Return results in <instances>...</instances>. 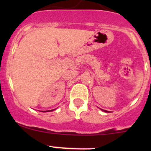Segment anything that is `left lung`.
Listing matches in <instances>:
<instances>
[{"label":"left lung","mask_w":151,"mask_h":151,"mask_svg":"<svg viewBox=\"0 0 151 151\" xmlns=\"http://www.w3.org/2000/svg\"><path fill=\"white\" fill-rule=\"evenodd\" d=\"M103 111H104V112H107V111H106V110H104V109H102Z\"/></svg>","instance_id":"obj_1"}]
</instances>
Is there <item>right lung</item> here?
Here are the masks:
<instances>
[{
    "label": "right lung",
    "instance_id": "obj_1",
    "mask_svg": "<svg viewBox=\"0 0 151 151\" xmlns=\"http://www.w3.org/2000/svg\"><path fill=\"white\" fill-rule=\"evenodd\" d=\"M49 111H50H50H52V110H48V111H45V112H49Z\"/></svg>",
    "mask_w": 151,
    "mask_h": 151
}]
</instances>
